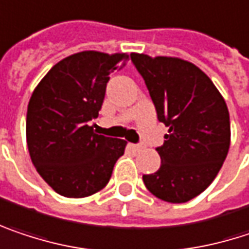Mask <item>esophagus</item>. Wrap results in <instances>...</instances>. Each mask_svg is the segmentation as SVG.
I'll return each mask as SVG.
<instances>
[{
    "label": "esophagus",
    "mask_w": 249,
    "mask_h": 249,
    "mask_svg": "<svg viewBox=\"0 0 249 249\" xmlns=\"http://www.w3.org/2000/svg\"><path fill=\"white\" fill-rule=\"evenodd\" d=\"M129 147L132 148L134 151H141L144 148V145L142 144H129Z\"/></svg>",
    "instance_id": "1"
}]
</instances>
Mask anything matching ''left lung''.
<instances>
[{
    "label": "left lung",
    "instance_id": "1",
    "mask_svg": "<svg viewBox=\"0 0 249 249\" xmlns=\"http://www.w3.org/2000/svg\"><path fill=\"white\" fill-rule=\"evenodd\" d=\"M131 61L145 81L158 121L170 128L157 148L161 167L142 175L144 184L162 201L187 202L208 188L227 158V104L207 74L188 61L144 54H131Z\"/></svg>",
    "mask_w": 249,
    "mask_h": 249
}]
</instances>
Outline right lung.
I'll use <instances>...</instances> for the list:
<instances>
[{
  "instance_id": "add662e5",
  "label": "right lung",
  "mask_w": 249,
  "mask_h": 249,
  "mask_svg": "<svg viewBox=\"0 0 249 249\" xmlns=\"http://www.w3.org/2000/svg\"><path fill=\"white\" fill-rule=\"evenodd\" d=\"M126 54L82 51L55 64L34 89L27 111V144L44 181L59 195L84 198L102 190L125 142L94 132L109 74Z\"/></svg>"
}]
</instances>
